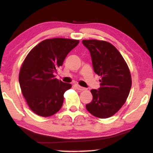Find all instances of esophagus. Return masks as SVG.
Segmentation results:
<instances>
[{
	"label": "esophagus",
	"mask_w": 153,
	"mask_h": 153,
	"mask_svg": "<svg viewBox=\"0 0 153 153\" xmlns=\"http://www.w3.org/2000/svg\"><path fill=\"white\" fill-rule=\"evenodd\" d=\"M75 86L76 87V88L78 89V90H79V91H84V90H85V88H83V87L80 86V85H78V84H75Z\"/></svg>",
	"instance_id": "esophagus-1"
}]
</instances>
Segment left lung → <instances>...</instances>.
<instances>
[{
    "label": "left lung",
    "mask_w": 153,
    "mask_h": 153,
    "mask_svg": "<svg viewBox=\"0 0 153 153\" xmlns=\"http://www.w3.org/2000/svg\"><path fill=\"white\" fill-rule=\"evenodd\" d=\"M82 42L90 51L94 72L101 77L99 90L91 91L93 100L86 104V109L98 118H108L127 101L131 86L130 71L122 54L111 43L97 39Z\"/></svg>",
    "instance_id": "1"
}]
</instances>
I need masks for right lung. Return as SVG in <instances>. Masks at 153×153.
I'll return each instance as SVG.
<instances>
[{"mask_svg":"<svg viewBox=\"0 0 153 153\" xmlns=\"http://www.w3.org/2000/svg\"><path fill=\"white\" fill-rule=\"evenodd\" d=\"M78 43L79 40L71 39H47L26 57L19 72V84L28 106L36 114L50 117L62 107L65 92L72 85L54 74Z\"/></svg>","mask_w":153,"mask_h":153,"instance_id":"add662e5","label":"right lung"}]
</instances>
